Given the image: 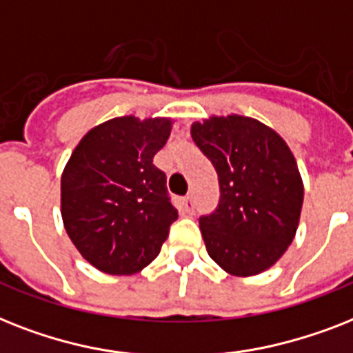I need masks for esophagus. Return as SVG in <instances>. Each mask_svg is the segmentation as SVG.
<instances>
[{
    "mask_svg": "<svg viewBox=\"0 0 353 353\" xmlns=\"http://www.w3.org/2000/svg\"><path fill=\"white\" fill-rule=\"evenodd\" d=\"M182 208H184L185 213H193V210H194L193 194H188V196H184V199H182Z\"/></svg>",
    "mask_w": 353,
    "mask_h": 353,
    "instance_id": "esophagus-1",
    "label": "esophagus"
}]
</instances>
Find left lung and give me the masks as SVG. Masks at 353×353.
<instances>
[{
    "mask_svg": "<svg viewBox=\"0 0 353 353\" xmlns=\"http://www.w3.org/2000/svg\"><path fill=\"white\" fill-rule=\"evenodd\" d=\"M191 137L219 174L221 204L200 219L208 255L230 275L266 272L295 239L304 185L292 149L255 118L193 122Z\"/></svg>",
    "mask_w": 353,
    "mask_h": 353,
    "instance_id": "8db88e82",
    "label": "left lung"
}]
</instances>
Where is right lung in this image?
I'll use <instances>...</instances> for the list:
<instances>
[{"label": "right lung", "mask_w": 353, "mask_h": 353, "mask_svg": "<svg viewBox=\"0 0 353 353\" xmlns=\"http://www.w3.org/2000/svg\"><path fill=\"white\" fill-rule=\"evenodd\" d=\"M173 118L117 117L81 138L61 173V219L89 264L132 275L159 256L176 210L153 157Z\"/></svg>", "instance_id": "right-lung-1"}]
</instances>
